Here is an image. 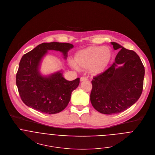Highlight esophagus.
I'll return each instance as SVG.
<instances>
[{
  "mask_svg": "<svg viewBox=\"0 0 155 155\" xmlns=\"http://www.w3.org/2000/svg\"><path fill=\"white\" fill-rule=\"evenodd\" d=\"M87 80V77H81L80 78V81H86Z\"/></svg>",
  "mask_w": 155,
  "mask_h": 155,
  "instance_id": "1",
  "label": "esophagus"
}]
</instances>
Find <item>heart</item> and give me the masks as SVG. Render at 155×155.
<instances>
[{
    "label": "heart",
    "instance_id": "b5f03b06",
    "mask_svg": "<svg viewBox=\"0 0 155 155\" xmlns=\"http://www.w3.org/2000/svg\"><path fill=\"white\" fill-rule=\"evenodd\" d=\"M113 59L112 50L108 47L91 46L78 51L74 60L77 66L81 69L89 68L93 74H99L107 69ZM73 62L71 65L76 68Z\"/></svg>",
    "mask_w": 155,
    "mask_h": 155
}]
</instances>
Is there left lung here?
I'll return each instance as SVG.
<instances>
[{"label":"left lung","instance_id":"left-lung-1","mask_svg":"<svg viewBox=\"0 0 155 155\" xmlns=\"http://www.w3.org/2000/svg\"><path fill=\"white\" fill-rule=\"evenodd\" d=\"M114 50L121 48L108 69L93 77L90 100L99 113L114 114L131 107L141 95L145 75L144 66L138 55L116 42ZM122 67L117 68L119 64Z\"/></svg>","mask_w":155,"mask_h":155}]
</instances>
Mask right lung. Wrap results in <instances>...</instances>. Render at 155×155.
I'll return each instance as SVG.
<instances>
[{
    "label": "right lung",
    "instance_id": "obj_1",
    "mask_svg": "<svg viewBox=\"0 0 155 155\" xmlns=\"http://www.w3.org/2000/svg\"><path fill=\"white\" fill-rule=\"evenodd\" d=\"M73 47L67 42H44L23 55L16 74V85L27 106L45 114H57L66 108L80 78L68 81L60 72L43 77L38 72V66L47 50L62 51L66 57Z\"/></svg>",
    "mask_w": 155,
    "mask_h": 155
}]
</instances>
